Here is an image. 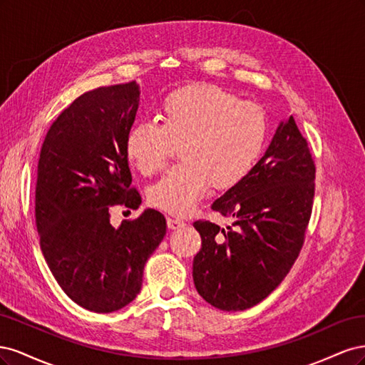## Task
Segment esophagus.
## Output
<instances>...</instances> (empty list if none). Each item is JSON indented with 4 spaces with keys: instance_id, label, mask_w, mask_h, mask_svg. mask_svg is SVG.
Masks as SVG:
<instances>
[{
    "instance_id": "34e87169",
    "label": "esophagus",
    "mask_w": 365,
    "mask_h": 365,
    "mask_svg": "<svg viewBox=\"0 0 365 365\" xmlns=\"http://www.w3.org/2000/svg\"><path fill=\"white\" fill-rule=\"evenodd\" d=\"M185 225L184 220L178 219V217H168V227L170 230H178V228H182Z\"/></svg>"
}]
</instances>
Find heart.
Returning a JSON list of instances; mask_svg holds the SVG:
<instances>
[{
  "instance_id": "b5f03b06",
  "label": "heart",
  "mask_w": 365,
  "mask_h": 365,
  "mask_svg": "<svg viewBox=\"0 0 365 365\" xmlns=\"http://www.w3.org/2000/svg\"><path fill=\"white\" fill-rule=\"evenodd\" d=\"M268 137L263 109L212 85H192L165 97L161 123L134 125L125 138L129 161L143 175L168 165L180 146L182 163L149 189V201L173 215H185L210 184L228 189L257 163Z\"/></svg>"
}]
</instances>
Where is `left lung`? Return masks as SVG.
<instances>
[{"label": "left lung", "mask_w": 365, "mask_h": 365, "mask_svg": "<svg viewBox=\"0 0 365 365\" xmlns=\"http://www.w3.org/2000/svg\"><path fill=\"white\" fill-rule=\"evenodd\" d=\"M315 164L291 115L280 121L256 165L212 204L233 219L227 230L196 220L202 248L193 282L220 311H244L267 298L303 247L315 193Z\"/></svg>", "instance_id": "left-lung-1"}]
</instances>
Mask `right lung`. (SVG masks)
Here are the masks:
<instances>
[{"label": "right lung", "mask_w": 365, "mask_h": 365, "mask_svg": "<svg viewBox=\"0 0 365 365\" xmlns=\"http://www.w3.org/2000/svg\"><path fill=\"white\" fill-rule=\"evenodd\" d=\"M138 103L135 81L77 97L48 129L38 163L43 257L63 292L98 314L134 300L145 264L165 236V217L153 208L118 228L109 222L113 207L141 204L125 152Z\"/></svg>", "instance_id": "right-lung-1"}]
</instances>
